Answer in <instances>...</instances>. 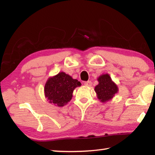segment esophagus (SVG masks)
<instances>
[{"mask_svg":"<svg viewBox=\"0 0 155 155\" xmlns=\"http://www.w3.org/2000/svg\"><path fill=\"white\" fill-rule=\"evenodd\" d=\"M91 82L90 81H86V82L84 83V85H85V86H87V87H91Z\"/></svg>","mask_w":155,"mask_h":155,"instance_id":"34e87169","label":"esophagus"}]
</instances>
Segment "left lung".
Here are the masks:
<instances>
[{
	"label": "left lung",
	"instance_id": "obj_1",
	"mask_svg": "<svg viewBox=\"0 0 155 155\" xmlns=\"http://www.w3.org/2000/svg\"><path fill=\"white\" fill-rule=\"evenodd\" d=\"M98 84L94 90L97 98L101 103H106L111 101L115 94L118 92L117 85L112 81L109 74H103L97 78Z\"/></svg>",
	"mask_w": 155,
	"mask_h": 155
}]
</instances>
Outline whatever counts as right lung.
Instances as JSON below:
<instances>
[{
  "mask_svg": "<svg viewBox=\"0 0 155 155\" xmlns=\"http://www.w3.org/2000/svg\"><path fill=\"white\" fill-rule=\"evenodd\" d=\"M81 85L80 81L61 72L48 78L44 86V95L49 103L64 107L71 101L74 89Z\"/></svg>",
  "mask_w": 155,
  "mask_h": 155,
  "instance_id": "obj_1",
  "label": "right lung"
}]
</instances>
